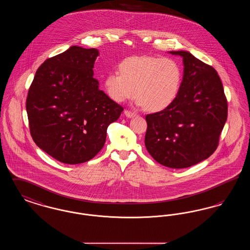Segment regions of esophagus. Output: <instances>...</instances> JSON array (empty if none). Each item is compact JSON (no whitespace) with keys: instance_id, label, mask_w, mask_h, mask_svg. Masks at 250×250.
Wrapping results in <instances>:
<instances>
[{"instance_id":"1","label":"esophagus","mask_w":250,"mask_h":250,"mask_svg":"<svg viewBox=\"0 0 250 250\" xmlns=\"http://www.w3.org/2000/svg\"><path fill=\"white\" fill-rule=\"evenodd\" d=\"M125 115L126 116V117H128V118H133V117H135L136 115H137V113L136 112H133V111H130V110H125Z\"/></svg>"}]
</instances>
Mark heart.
Instances as JSON below:
<instances>
[{"label": "heart", "mask_w": 250, "mask_h": 250, "mask_svg": "<svg viewBox=\"0 0 250 250\" xmlns=\"http://www.w3.org/2000/svg\"><path fill=\"white\" fill-rule=\"evenodd\" d=\"M183 70L176 60L157 56H133L122 61L119 72L108 73L104 80L107 95L124 102L135 95L137 105L151 111L169 107L177 98Z\"/></svg>", "instance_id": "b5f03b06"}]
</instances>
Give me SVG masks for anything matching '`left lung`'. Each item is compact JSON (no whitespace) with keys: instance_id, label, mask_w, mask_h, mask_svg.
<instances>
[{"instance_id":"left-lung-1","label":"left lung","mask_w":250,"mask_h":250,"mask_svg":"<svg viewBox=\"0 0 250 250\" xmlns=\"http://www.w3.org/2000/svg\"><path fill=\"white\" fill-rule=\"evenodd\" d=\"M169 53L183 58L182 86L169 107L146 115L145 146L159 164L184 168L207 159L216 150L228 104L221 80L211 65L188 51Z\"/></svg>"}]
</instances>
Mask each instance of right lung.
Returning a JSON list of instances; mask_svg holds the SVG:
<instances>
[{
    "label": "right lung",
    "mask_w": 250,
    "mask_h": 250,
    "mask_svg": "<svg viewBox=\"0 0 250 250\" xmlns=\"http://www.w3.org/2000/svg\"><path fill=\"white\" fill-rule=\"evenodd\" d=\"M96 48L72 46L37 69L26 100L36 145L60 162L81 164L103 148L107 126L124 107L99 89Z\"/></svg>",
    "instance_id": "right-lung-1"
}]
</instances>
